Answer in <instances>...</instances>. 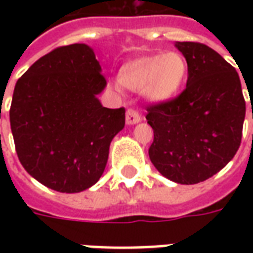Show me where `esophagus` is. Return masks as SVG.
<instances>
[{
  "instance_id": "esophagus-1",
  "label": "esophagus",
  "mask_w": 253,
  "mask_h": 253,
  "mask_svg": "<svg viewBox=\"0 0 253 253\" xmlns=\"http://www.w3.org/2000/svg\"><path fill=\"white\" fill-rule=\"evenodd\" d=\"M142 121V118L139 115V112L134 108H128L126 112V123L127 125H135L138 122Z\"/></svg>"
}]
</instances>
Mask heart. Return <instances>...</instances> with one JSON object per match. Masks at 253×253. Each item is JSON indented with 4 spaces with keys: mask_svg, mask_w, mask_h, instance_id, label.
<instances>
[{
    "mask_svg": "<svg viewBox=\"0 0 253 253\" xmlns=\"http://www.w3.org/2000/svg\"><path fill=\"white\" fill-rule=\"evenodd\" d=\"M187 77V62L180 52L168 51L130 61L121 69L119 81L139 90L152 103H167L180 92Z\"/></svg>",
    "mask_w": 253,
    "mask_h": 253,
    "instance_id": "heart-1",
    "label": "heart"
}]
</instances>
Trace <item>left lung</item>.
<instances>
[{
	"instance_id": "8db88e82",
	"label": "left lung",
	"mask_w": 253,
	"mask_h": 253,
	"mask_svg": "<svg viewBox=\"0 0 253 253\" xmlns=\"http://www.w3.org/2000/svg\"><path fill=\"white\" fill-rule=\"evenodd\" d=\"M188 66L177 97L148 107L154 132L149 157L179 184H196L222 169L239 150L245 100L236 69L217 51L195 42H176Z\"/></svg>"
}]
</instances>
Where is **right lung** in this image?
I'll use <instances>...</instances> for the list:
<instances>
[{"mask_svg":"<svg viewBox=\"0 0 253 253\" xmlns=\"http://www.w3.org/2000/svg\"><path fill=\"white\" fill-rule=\"evenodd\" d=\"M107 81L84 43L58 47L16 83L9 111L14 146L24 169L58 192L97 183L126 110L105 108L97 94Z\"/></svg>","mask_w":253,"mask_h":253,"instance_id":"add662e5","label":"right lung"}]
</instances>
